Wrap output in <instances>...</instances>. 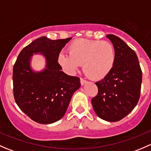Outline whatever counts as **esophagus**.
I'll list each match as a JSON object with an SVG mask.
<instances>
[{"instance_id":"esophagus-1","label":"esophagus","mask_w":151,"mask_h":151,"mask_svg":"<svg viewBox=\"0 0 151 151\" xmlns=\"http://www.w3.org/2000/svg\"><path fill=\"white\" fill-rule=\"evenodd\" d=\"M87 83V81L85 80H84L83 78H80V83H81L82 85H83L84 84H85V83Z\"/></svg>"}]
</instances>
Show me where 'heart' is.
Wrapping results in <instances>:
<instances>
[{
  "label": "heart",
  "instance_id": "1",
  "mask_svg": "<svg viewBox=\"0 0 151 151\" xmlns=\"http://www.w3.org/2000/svg\"><path fill=\"white\" fill-rule=\"evenodd\" d=\"M68 55L60 53L58 55L60 66L74 72L83 64L84 74L93 80H103L115 66V48L108 42L78 39L68 45Z\"/></svg>",
  "mask_w": 151,
  "mask_h": 151
}]
</instances>
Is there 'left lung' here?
Listing matches in <instances>:
<instances>
[{"label": "left lung", "mask_w": 151, "mask_h": 151, "mask_svg": "<svg viewBox=\"0 0 151 151\" xmlns=\"http://www.w3.org/2000/svg\"><path fill=\"white\" fill-rule=\"evenodd\" d=\"M106 37L115 48V66L105 78L95 83L98 93L91 102L100 118L116 122L129 115L137 104L142 74L135 52L118 36L108 34Z\"/></svg>", "instance_id": "1"}]
</instances>
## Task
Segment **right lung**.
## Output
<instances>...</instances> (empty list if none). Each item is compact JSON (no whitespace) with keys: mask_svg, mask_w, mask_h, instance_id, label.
<instances>
[{"mask_svg":"<svg viewBox=\"0 0 151 151\" xmlns=\"http://www.w3.org/2000/svg\"><path fill=\"white\" fill-rule=\"evenodd\" d=\"M71 38L50 40L40 37L24 47L13 67V93L19 109L35 122L50 124L63 117L73 93L80 87L79 77L61 71L58 58ZM45 55L47 68L34 73L29 66L33 53Z\"/></svg>","mask_w":151,"mask_h":151,"instance_id":"add662e5","label":"right lung"}]
</instances>
